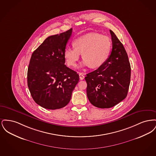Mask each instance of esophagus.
<instances>
[{"instance_id":"34e87169","label":"esophagus","mask_w":156,"mask_h":156,"mask_svg":"<svg viewBox=\"0 0 156 156\" xmlns=\"http://www.w3.org/2000/svg\"><path fill=\"white\" fill-rule=\"evenodd\" d=\"M79 75H80V79L81 80H83V79H84L85 76L83 75L82 73H79Z\"/></svg>"}]
</instances>
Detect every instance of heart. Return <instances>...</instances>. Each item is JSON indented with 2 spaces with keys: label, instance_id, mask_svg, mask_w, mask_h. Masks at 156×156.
Wrapping results in <instances>:
<instances>
[{
  "label": "heart",
  "instance_id": "b5f03b06",
  "mask_svg": "<svg viewBox=\"0 0 156 156\" xmlns=\"http://www.w3.org/2000/svg\"><path fill=\"white\" fill-rule=\"evenodd\" d=\"M74 48L67 47L64 57L68 66L75 67L80 58L83 61L82 66L92 68L101 67L108 59L112 48L111 39L98 33H90L75 39Z\"/></svg>",
  "mask_w": 156,
  "mask_h": 156
}]
</instances>
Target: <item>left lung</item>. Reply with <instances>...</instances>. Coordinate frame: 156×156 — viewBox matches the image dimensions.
Wrapping results in <instances>:
<instances>
[{"label":"left lung","mask_w":156,"mask_h":156,"mask_svg":"<svg viewBox=\"0 0 156 156\" xmlns=\"http://www.w3.org/2000/svg\"><path fill=\"white\" fill-rule=\"evenodd\" d=\"M111 53L103 66L87 74L89 102L99 108H110L125 99L130 85L131 68L126 50L110 30Z\"/></svg>","instance_id":"1"}]
</instances>
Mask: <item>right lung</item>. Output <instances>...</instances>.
I'll use <instances>...</instances> for the list:
<instances>
[{
	"label": "right lung",
	"instance_id": "obj_1",
	"mask_svg": "<svg viewBox=\"0 0 156 156\" xmlns=\"http://www.w3.org/2000/svg\"><path fill=\"white\" fill-rule=\"evenodd\" d=\"M73 29L47 37L33 52L27 85L36 104L54 110L66 106L79 81V75L65 65L64 51Z\"/></svg>",
	"mask_w": 156,
	"mask_h": 156
}]
</instances>
